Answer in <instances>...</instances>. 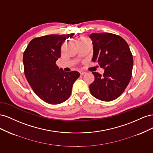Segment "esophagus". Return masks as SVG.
Returning a JSON list of instances; mask_svg holds the SVG:
<instances>
[{
  "label": "esophagus",
  "instance_id": "1",
  "mask_svg": "<svg viewBox=\"0 0 153 153\" xmlns=\"http://www.w3.org/2000/svg\"><path fill=\"white\" fill-rule=\"evenodd\" d=\"M80 75H84V74H85V71H80Z\"/></svg>",
  "mask_w": 153,
  "mask_h": 153
}]
</instances>
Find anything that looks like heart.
<instances>
[{
  "label": "heart",
  "mask_w": 153,
  "mask_h": 153,
  "mask_svg": "<svg viewBox=\"0 0 153 153\" xmlns=\"http://www.w3.org/2000/svg\"><path fill=\"white\" fill-rule=\"evenodd\" d=\"M87 40V38H85V37H81V38L79 39V41H85Z\"/></svg>",
  "instance_id": "b5f03b06"
}]
</instances>
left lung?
Instances as JSON below:
<instances>
[{
    "label": "left lung",
    "mask_w": 153,
    "mask_h": 153,
    "mask_svg": "<svg viewBox=\"0 0 153 153\" xmlns=\"http://www.w3.org/2000/svg\"><path fill=\"white\" fill-rule=\"evenodd\" d=\"M93 45L92 61L105 69L103 75L92 72L94 81L89 85L91 94L103 101L121 96L131 80L133 60L126 41L112 33H92Z\"/></svg>",
    "instance_id": "8db88e82"
}]
</instances>
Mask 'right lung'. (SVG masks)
<instances>
[{
    "mask_svg": "<svg viewBox=\"0 0 153 153\" xmlns=\"http://www.w3.org/2000/svg\"><path fill=\"white\" fill-rule=\"evenodd\" d=\"M69 34H52L30 41L24 53V73L32 90L45 102L57 105L64 102L71 95L74 82L80 73L64 71L57 66L61 57V48Z\"/></svg>",
    "mask_w": 153,
    "mask_h": 153,
    "instance_id": "1",
    "label": "right lung"
}]
</instances>
